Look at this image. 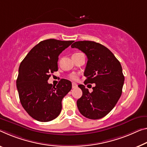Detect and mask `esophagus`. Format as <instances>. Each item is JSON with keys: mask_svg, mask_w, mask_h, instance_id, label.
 <instances>
[{"mask_svg": "<svg viewBox=\"0 0 147 147\" xmlns=\"http://www.w3.org/2000/svg\"><path fill=\"white\" fill-rule=\"evenodd\" d=\"M76 87H78V85H77V83H72V88H73V89H75Z\"/></svg>", "mask_w": 147, "mask_h": 147, "instance_id": "34e87169", "label": "esophagus"}]
</instances>
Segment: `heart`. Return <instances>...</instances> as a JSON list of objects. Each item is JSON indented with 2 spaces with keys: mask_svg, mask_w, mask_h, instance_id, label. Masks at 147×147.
I'll list each match as a JSON object with an SVG mask.
<instances>
[{
  "mask_svg": "<svg viewBox=\"0 0 147 147\" xmlns=\"http://www.w3.org/2000/svg\"><path fill=\"white\" fill-rule=\"evenodd\" d=\"M78 54H80V53H77V54H75V55H78ZM78 77H79L78 75L76 74H70V76H69V78H70V79H71L72 80H74V81L78 80Z\"/></svg>",
  "mask_w": 147,
  "mask_h": 147,
  "instance_id": "obj_1",
  "label": "heart"
}]
</instances>
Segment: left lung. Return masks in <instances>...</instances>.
<instances>
[{"label":"left lung","instance_id":"obj_1","mask_svg":"<svg viewBox=\"0 0 147 147\" xmlns=\"http://www.w3.org/2000/svg\"><path fill=\"white\" fill-rule=\"evenodd\" d=\"M71 47L87 57L85 84L95 83L92 92L85 85H78L83 92L77 101L79 111L89 119L102 118L114 108L121 95L124 76L120 62L109 49L98 42L76 41Z\"/></svg>","mask_w":147,"mask_h":147}]
</instances>
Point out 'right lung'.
I'll return each mask as SVG.
<instances>
[{
    "label": "right lung",
    "instance_id": "obj_1",
    "mask_svg": "<svg viewBox=\"0 0 147 147\" xmlns=\"http://www.w3.org/2000/svg\"><path fill=\"white\" fill-rule=\"evenodd\" d=\"M74 40L54 39L40 41L22 60L16 86L20 102L33 118L42 122L55 119L62 110V98L70 91V81L62 79L55 87L48 83L58 71V56Z\"/></svg>",
    "mask_w": 147,
    "mask_h": 147
}]
</instances>
